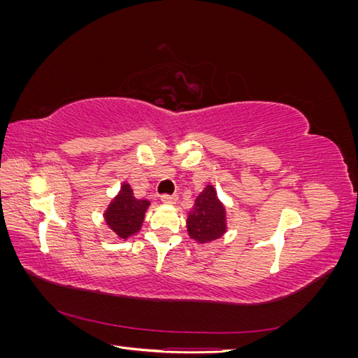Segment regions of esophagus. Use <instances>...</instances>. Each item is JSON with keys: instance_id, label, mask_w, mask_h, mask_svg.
Masks as SVG:
<instances>
[{"instance_id": "obj_1", "label": "esophagus", "mask_w": 358, "mask_h": 358, "mask_svg": "<svg viewBox=\"0 0 358 358\" xmlns=\"http://www.w3.org/2000/svg\"><path fill=\"white\" fill-rule=\"evenodd\" d=\"M176 200H178L176 194H162V196H161V201H162V203L173 204Z\"/></svg>"}]
</instances>
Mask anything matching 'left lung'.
Returning a JSON list of instances; mask_svg holds the SVG:
<instances>
[{"label":"left lung","mask_w":358,"mask_h":358,"mask_svg":"<svg viewBox=\"0 0 358 358\" xmlns=\"http://www.w3.org/2000/svg\"><path fill=\"white\" fill-rule=\"evenodd\" d=\"M187 227L189 236L200 243L218 239L225 233V209L212 185L206 187L196 199V204L188 215Z\"/></svg>","instance_id":"1"}]
</instances>
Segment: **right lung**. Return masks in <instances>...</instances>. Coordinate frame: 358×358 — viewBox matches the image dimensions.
<instances>
[{
	"mask_svg": "<svg viewBox=\"0 0 358 358\" xmlns=\"http://www.w3.org/2000/svg\"><path fill=\"white\" fill-rule=\"evenodd\" d=\"M148 206V200L136 199L131 187L124 183L117 197L106 210V222L121 239H127L140 230Z\"/></svg>",
	"mask_w": 358,
	"mask_h": 358,
	"instance_id": "right-lung-1",
	"label": "right lung"
}]
</instances>
